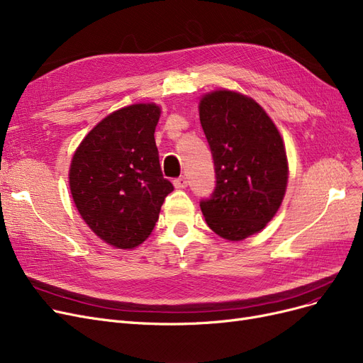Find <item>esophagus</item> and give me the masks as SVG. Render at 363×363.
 Here are the masks:
<instances>
[{
    "instance_id": "1",
    "label": "esophagus",
    "mask_w": 363,
    "mask_h": 363,
    "mask_svg": "<svg viewBox=\"0 0 363 363\" xmlns=\"http://www.w3.org/2000/svg\"><path fill=\"white\" fill-rule=\"evenodd\" d=\"M173 185H174V189H177V190H182V189H185V186H186V179L184 177L174 179Z\"/></svg>"
}]
</instances>
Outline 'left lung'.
I'll return each instance as SVG.
<instances>
[{
  "instance_id": "left-lung-1",
  "label": "left lung",
  "mask_w": 363,
  "mask_h": 363,
  "mask_svg": "<svg viewBox=\"0 0 363 363\" xmlns=\"http://www.w3.org/2000/svg\"><path fill=\"white\" fill-rule=\"evenodd\" d=\"M199 118L217 177L213 197L201 202L205 221L218 237L242 241L282 205L289 174L284 138L261 105L235 90L202 95Z\"/></svg>"
}]
</instances>
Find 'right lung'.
Masks as SVG:
<instances>
[{"mask_svg":"<svg viewBox=\"0 0 363 363\" xmlns=\"http://www.w3.org/2000/svg\"><path fill=\"white\" fill-rule=\"evenodd\" d=\"M161 107L140 102L116 110L81 140L69 189L86 225L111 247L131 250L154 230L164 197L155 128Z\"/></svg>","mask_w":363,"mask_h":363,"instance_id":"obj_1","label":"right lung"}]
</instances>
